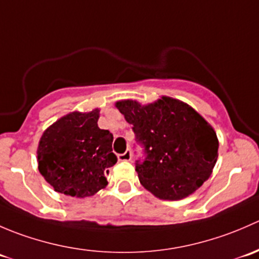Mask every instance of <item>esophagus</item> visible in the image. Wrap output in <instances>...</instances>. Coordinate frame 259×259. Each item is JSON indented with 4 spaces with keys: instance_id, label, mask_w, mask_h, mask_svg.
Segmentation results:
<instances>
[{
    "instance_id": "1",
    "label": "esophagus",
    "mask_w": 259,
    "mask_h": 259,
    "mask_svg": "<svg viewBox=\"0 0 259 259\" xmlns=\"http://www.w3.org/2000/svg\"><path fill=\"white\" fill-rule=\"evenodd\" d=\"M117 158H119V160H121V161H129V160H132V158H133L132 150H130V149H127V150L125 151V153L119 154V155H117Z\"/></svg>"
}]
</instances>
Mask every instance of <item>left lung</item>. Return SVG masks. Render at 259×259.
<instances>
[{
	"instance_id": "obj_1",
	"label": "left lung",
	"mask_w": 259,
	"mask_h": 259,
	"mask_svg": "<svg viewBox=\"0 0 259 259\" xmlns=\"http://www.w3.org/2000/svg\"><path fill=\"white\" fill-rule=\"evenodd\" d=\"M116 108L133 125L137 144L143 148V158L135 161L140 183L155 197L183 199L209 178L218 139L194 109L166 96L146 106L119 101Z\"/></svg>"
}]
</instances>
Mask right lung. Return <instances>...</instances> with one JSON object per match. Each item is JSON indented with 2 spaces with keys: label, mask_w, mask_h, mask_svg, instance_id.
<instances>
[{
  "label": "right lung",
  "mask_w": 259,
  "mask_h": 259,
  "mask_svg": "<svg viewBox=\"0 0 259 259\" xmlns=\"http://www.w3.org/2000/svg\"><path fill=\"white\" fill-rule=\"evenodd\" d=\"M98 120V109L71 113L41 137L38 170L56 192L85 198L108 185L105 176L117 158L113 153V134L100 129Z\"/></svg>",
  "instance_id": "add662e5"
}]
</instances>
